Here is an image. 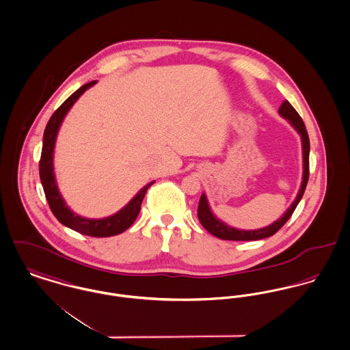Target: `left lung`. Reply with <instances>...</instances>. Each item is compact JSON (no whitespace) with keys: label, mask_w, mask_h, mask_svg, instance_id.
Wrapping results in <instances>:
<instances>
[{"label":"left lung","mask_w":350,"mask_h":350,"mask_svg":"<svg viewBox=\"0 0 350 350\" xmlns=\"http://www.w3.org/2000/svg\"><path fill=\"white\" fill-rule=\"evenodd\" d=\"M278 113L292 124V126L299 133L301 139H302L304 174H302V183H301V188H299L298 193H297L296 200L293 201L291 208L285 212V215H282L281 218H278L275 222H273L269 226L261 228V229H256V230H240V229H234L232 226H228L225 222H222L218 218H215V215L212 213V211L209 208L206 196L202 193V196L200 198V204H198L197 215H198V219H200L201 225L211 234L215 236L217 239L228 240V241H256V240L268 239L270 236L275 234L286 224V221L291 218V215H293L298 202L301 201V198L304 196V191H305L308 180H309V152H310L309 135H308V132H306V128H305V124H304L302 118L297 113L296 109L291 105L289 101H284L282 103V105L278 109Z\"/></svg>","instance_id":"obj_1"}]
</instances>
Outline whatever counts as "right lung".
<instances>
[{
	"mask_svg": "<svg viewBox=\"0 0 350 350\" xmlns=\"http://www.w3.org/2000/svg\"><path fill=\"white\" fill-rule=\"evenodd\" d=\"M97 81L88 82L82 85L79 90H76L68 100L64 101V104L57 109L51 117L45 132H44V141H42V152H41V160H40V178L41 184L45 191L48 204L51 206V211L53 212L54 217L65 226L79 232L85 236L92 237H110L120 234L125 232L128 228L132 226L135 222L137 215L141 211V202L146 194V190L153 185V183H149L146 187L141 189L132 201L125 205L120 212L116 215L100 218V219H92L85 218L81 215L73 213L65 204L62 196L59 194L57 183L54 178L53 172V152L55 145V138L58 129L64 121V117L69 111V109L73 107V104L80 98L81 94L93 86Z\"/></svg>",
	"mask_w": 350,
	"mask_h": 350,
	"instance_id": "add662e5",
	"label": "right lung"
}]
</instances>
